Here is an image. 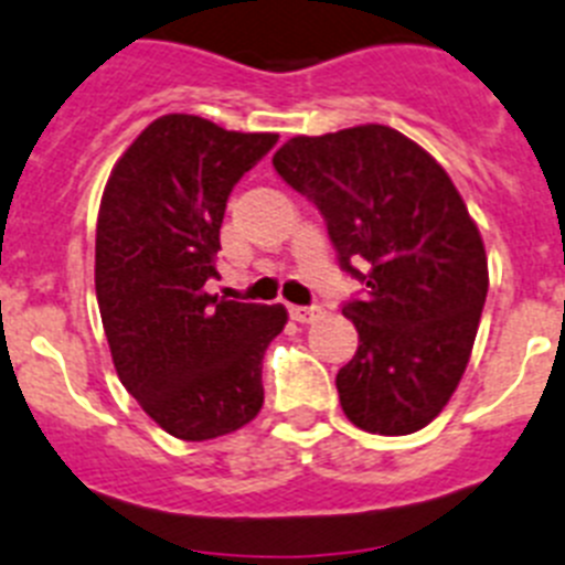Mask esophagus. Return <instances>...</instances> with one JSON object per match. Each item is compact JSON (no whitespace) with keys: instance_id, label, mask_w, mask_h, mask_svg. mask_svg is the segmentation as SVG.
<instances>
[{"instance_id":"esophagus-1","label":"esophagus","mask_w":565,"mask_h":565,"mask_svg":"<svg viewBox=\"0 0 565 565\" xmlns=\"http://www.w3.org/2000/svg\"><path fill=\"white\" fill-rule=\"evenodd\" d=\"M289 318L296 323H312L321 318V307H289Z\"/></svg>"}]
</instances>
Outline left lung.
Instances as JSON below:
<instances>
[{
  "mask_svg": "<svg viewBox=\"0 0 565 565\" xmlns=\"http://www.w3.org/2000/svg\"><path fill=\"white\" fill-rule=\"evenodd\" d=\"M273 164L321 210L341 267L366 284L364 301L343 303L361 338L335 377L343 415L372 435L424 429L458 390L489 289L458 188L386 125L296 136Z\"/></svg>",
  "mask_w": 565,
  "mask_h": 565,
  "instance_id": "8db88e82",
  "label": "left lung"
}]
</instances>
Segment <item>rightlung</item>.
<instances>
[{
	"label": "right lung",
	"mask_w": 565,
	"mask_h": 565,
	"mask_svg": "<svg viewBox=\"0 0 565 565\" xmlns=\"http://www.w3.org/2000/svg\"><path fill=\"white\" fill-rule=\"evenodd\" d=\"M278 141L167 113L113 164L96 222V298L125 390L164 431L213 440L262 412L281 303L210 296L235 181Z\"/></svg>",
	"instance_id": "add662e5"
}]
</instances>
